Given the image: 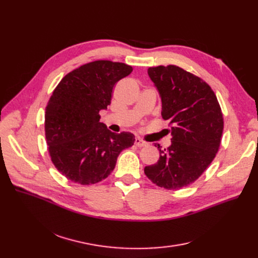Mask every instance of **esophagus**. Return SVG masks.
Listing matches in <instances>:
<instances>
[{
  "label": "esophagus",
  "instance_id": "obj_1",
  "mask_svg": "<svg viewBox=\"0 0 258 258\" xmlns=\"http://www.w3.org/2000/svg\"><path fill=\"white\" fill-rule=\"evenodd\" d=\"M134 144H136L138 147H146V146H148V143L143 141V140L140 139V138H137V139H136V142H134Z\"/></svg>",
  "mask_w": 258,
  "mask_h": 258
}]
</instances>
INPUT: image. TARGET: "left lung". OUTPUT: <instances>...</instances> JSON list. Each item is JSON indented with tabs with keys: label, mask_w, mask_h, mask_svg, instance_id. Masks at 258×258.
Instances as JSON below:
<instances>
[{
	"label": "left lung",
	"mask_w": 258,
	"mask_h": 258,
	"mask_svg": "<svg viewBox=\"0 0 258 258\" xmlns=\"http://www.w3.org/2000/svg\"><path fill=\"white\" fill-rule=\"evenodd\" d=\"M148 75L162 99V116L172 139L159 150L156 164L144 171L156 186L177 190L194 182L209 167L218 149L224 117L217 97L201 78L180 67H150Z\"/></svg>",
	"instance_id": "8db88e82"
}]
</instances>
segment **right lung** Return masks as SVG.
Wrapping results in <instances>:
<instances>
[{"instance_id":"1","label":"right lung","mask_w":258,"mask_h":258,"mask_svg":"<svg viewBox=\"0 0 258 258\" xmlns=\"http://www.w3.org/2000/svg\"><path fill=\"white\" fill-rule=\"evenodd\" d=\"M132 67L94 60L66 75L46 107L45 136L55 168L71 181L92 185L112 172L118 154L136 139L114 133L100 121V111L111 103L114 85Z\"/></svg>"}]
</instances>
